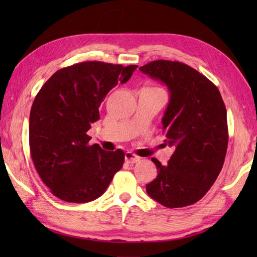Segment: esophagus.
<instances>
[{
  "instance_id": "obj_1",
  "label": "esophagus",
  "mask_w": 257,
  "mask_h": 257,
  "mask_svg": "<svg viewBox=\"0 0 257 257\" xmlns=\"http://www.w3.org/2000/svg\"><path fill=\"white\" fill-rule=\"evenodd\" d=\"M124 159H125V162H127V163H135V162H137V161L140 160V157L136 156L135 154H133V152L127 151V152H125V155H124Z\"/></svg>"
}]
</instances>
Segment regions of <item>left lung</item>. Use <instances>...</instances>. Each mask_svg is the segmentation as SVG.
<instances>
[{
    "mask_svg": "<svg viewBox=\"0 0 257 257\" xmlns=\"http://www.w3.org/2000/svg\"><path fill=\"white\" fill-rule=\"evenodd\" d=\"M139 69L170 91L162 124L165 143L174 149L166 166L151 159L158 176L146 185L147 193L171 209L191 205L210 190L224 163L228 143L224 101L211 80L183 63L159 59Z\"/></svg>",
    "mask_w": 257,
    "mask_h": 257,
    "instance_id": "left-lung-1",
    "label": "left lung"
}]
</instances>
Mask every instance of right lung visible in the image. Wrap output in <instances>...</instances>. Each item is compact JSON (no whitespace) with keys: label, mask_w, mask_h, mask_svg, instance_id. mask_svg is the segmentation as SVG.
I'll return each instance as SVG.
<instances>
[{"label":"right lung","mask_w":257,"mask_h":257,"mask_svg":"<svg viewBox=\"0 0 257 257\" xmlns=\"http://www.w3.org/2000/svg\"><path fill=\"white\" fill-rule=\"evenodd\" d=\"M137 65L83 62L57 70L36 95L30 114V150L43 182L58 199L86 203L103 194L122 168L124 152L89 145L103 98L132 77Z\"/></svg>","instance_id":"obj_1"}]
</instances>
